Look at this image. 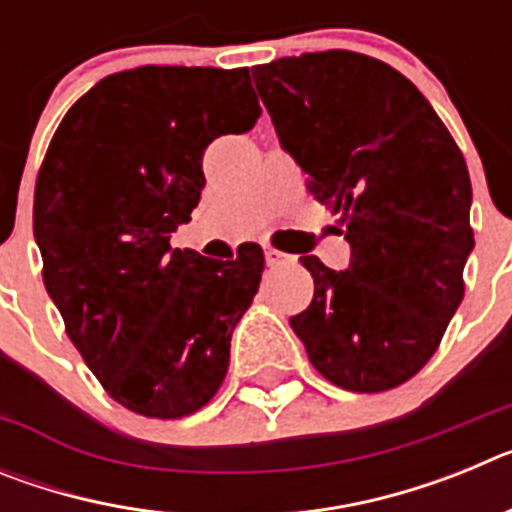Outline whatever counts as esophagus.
<instances>
[{"label": "esophagus", "mask_w": 512, "mask_h": 512, "mask_svg": "<svg viewBox=\"0 0 512 512\" xmlns=\"http://www.w3.org/2000/svg\"><path fill=\"white\" fill-rule=\"evenodd\" d=\"M289 261H292V256H287V253L277 251V248H266V264L269 266H282Z\"/></svg>", "instance_id": "esophagus-1"}]
</instances>
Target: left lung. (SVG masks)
Segmentation results:
<instances>
[{"instance_id": "obj_1", "label": "left lung", "mask_w": 512, "mask_h": 512, "mask_svg": "<svg viewBox=\"0 0 512 512\" xmlns=\"http://www.w3.org/2000/svg\"><path fill=\"white\" fill-rule=\"evenodd\" d=\"M253 81L307 192L341 212L351 246L346 271L302 256L315 295L289 325L328 382L392 390L436 354L464 297L467 161L413 81L364 53L277 58Z\"/></svg>"}]
</instances>
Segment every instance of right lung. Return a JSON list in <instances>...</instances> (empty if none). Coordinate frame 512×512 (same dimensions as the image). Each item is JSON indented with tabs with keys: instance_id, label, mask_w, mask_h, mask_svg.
Returning <instances> with one entry per match:
<instances>
[{
	"instance_id": "add662e5",
	"label": "right lung",
	"mask_w": 512,
	"mask_h": 512,
	"mask_svg": "<svg viewBox=\"0 0 512 512\" xmlns=\"http://www.w3.org/2000/svg\"><path fill=\"white\" fill-rule=\"evenodd\" d=\"M261 115L248 69L140 66L66 112L35 182L43 282L81 359L122 408L184 418L215 397L264 251L171 248L200 202L202 153Z\"/></svg>"
}]
</instances>
